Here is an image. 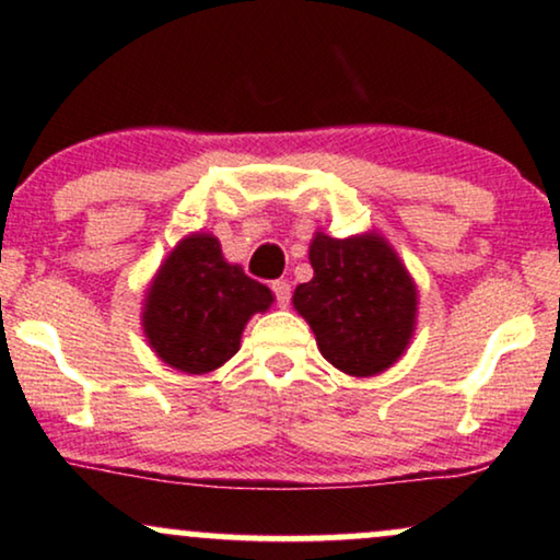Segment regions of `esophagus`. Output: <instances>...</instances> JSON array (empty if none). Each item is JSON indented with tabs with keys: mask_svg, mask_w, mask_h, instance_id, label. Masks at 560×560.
Returning <instances> with one entry per match:
<instances>
[{
	"mask_svg": "<svg viewBox=\"0 0 560 560\" xmlns=\"http://www.w3.org/2000/svg\"><path fill=\"white\" fill-rule=\"evenodd\" d=\"M272 293H275V301H278V306L285 308L288 303H291V282L275 280L272 282Z\"/></svg>",
	"mask_w": 560,
	"mask_h": 560,
	"instance_id": "esophagus-1",
	"label": "esophagus"
}]
</instances>
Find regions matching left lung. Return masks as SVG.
I'll return each instance as SVG.
<instances>
[{
	"mask_svg": "<svg viewBox=\"0 0 560 560\" xmlns=\"http://www.w3.org/2000/svg\"><path fill=\"white\" fill-rule=\"evenodd\" d=\"M314 278L293 306L314 329L322 355L350 376H374L397 363L416 329L418 291L395 248L376 233L308 246Z\"/></svg>",
	"mask_w": 560,
	"mask_h": 560,
	"instance_id": "obj_1",
	"label": "left lung"
}]
</instances>
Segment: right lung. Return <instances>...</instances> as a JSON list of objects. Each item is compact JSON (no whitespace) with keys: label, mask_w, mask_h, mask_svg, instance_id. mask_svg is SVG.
<instances>
[{"label":"right lung","mask_w":560,"mask_h":560,"mask_svg":"<svg viewBox=\"0 0 560 560\" xmlns=\"http://www.w3.org/2000/svg\"><path fill=\"white\" fill-rule=\"evenodd\" d=\"M269 303L272 291L228 265L215 236L191 233L150 282L142 327L163 363L210 374L238 353L246 322Z\"/></svg>","instance_id":"add662e5"}]
</instances>
